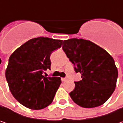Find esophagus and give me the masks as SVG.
I'll list each match as a JSON object with an SVG mask.
<instances>
[{
	"mask_svg": "<svg viewBox=\"0 0 123 123\" xmlns=\"http://www.w3.org/2000/svg\"><path fill=\"white\" fill-rule=\"evenodd\" d=\"M67 80V78H62V82H65Z\"/></svg>",
	"mask_w": 123,
	"mask_h": 123,
	"instance_id": "obj_1",
	"label": "esophagus"
}]
</instances>
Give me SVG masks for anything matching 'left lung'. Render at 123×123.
I'll return each instance as SVG.
<instances>
[{
	"label": "left lung",
	"instance_id": "obj_1",
	"mask_svg": "<svg viewBox=\"0 0 123 123\" xmlns=\"http://www.w3.org/2000/svg\"><path fill=\"white\" fill-rule=\"evenodd\" d=\"M62 49L74 65L82 80L75 82L69 93L72 100L84 108L104 104L114 92L118 68L113 58L101 47L90 40L71 38L64 40Z\"/></svg>",
	"mask_w": 123,
	"mask_h": 123
}]
</instances>
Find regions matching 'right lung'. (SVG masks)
<instances>
[{"instance_id": "1", "label": "right lung", "mask_w": 123, "mask_h": 123, "mask_svg": "<svg viewBox=\"0 0 123 123\" xmlns=\"http://www.w3.org/2000/svg\"><path fill=\"white\" fill-rule=\"evenodd\" d=\"M62 40L38 37L28 40L9 58L5 78L13 97L24 106L33 110L49 106L62 83L59 77H46L52 51L60 48Z\"/></svg>"}]
</instances>
